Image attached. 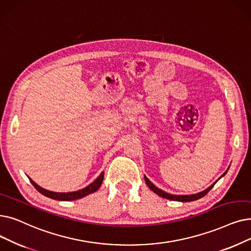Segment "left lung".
Returning a JSON list of instances; mask_svg holds the SVG:
<instances>
[{"instance_id": "obj_1", "label": "left lung", "mask_w": 251, "mask_h": 251, "mask_svg": "<svg viewBox=\"0 0 251 251\" xmlns=\"http://www.w3.org/2000/svg\"><path fill=\"white\" fill-rule=\"evenodd\" d=\"M226 173V171L223 174L222 176H224ZM145 180H146L147 184L149 186V188H150L152 192L156 193L157 195H159L160 197L168 199V200H173V201H180V202H191V201L198 200V199L204 197V196L213 188V186H214V184H215L216 181H217V180H216V181L212 184V186H210L208 189H206L205 191H203V192H201V193L195 194V195H184V196H180V195H171V194H168V193H166V192H164V191H162V190L158 189L157 187H155L154 184H152V183L147 178V176H145Z\"/></svg>"}]
</instances>
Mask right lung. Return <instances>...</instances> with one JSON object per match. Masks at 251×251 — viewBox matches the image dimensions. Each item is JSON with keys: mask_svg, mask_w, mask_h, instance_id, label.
<instances>
[{"mask_svg": "<svg viewBox=\"0 0 251 251\" xmlns=\"http://www.w3.org/2000/svg\"><path fill=\"white\" fill-rule=\"evenodd\" d=\"M29 180L32 183V186L36 188L37 191H39L42 195L46 196V197H48V198H51V199H54V200H58V201H73V200L81 199V198L85 197V196L89 195L91 193H94V192L99 190L100 187L101 186L102 180H103V172H101L100 176L97 177L92 183H90L88 187H86V188H84L80 191L72 192V193H54V192H50V191H47L45 189L39 187L38 184L32 181L30 178H29Z\"/></svg>", "mask_w": 251, "mask_h": 251, "instance_id": "1", "label": "right lung"}]
</instances>
